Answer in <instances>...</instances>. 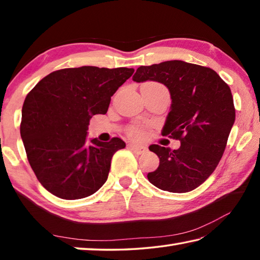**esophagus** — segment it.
<instances>
[{"instance_id":"obj_1","label":"esophagus","mask_w":260,"mask_h":260,"mask_svg":"<svg viewBox=\"0 0 260 260\" xmlns=\"http://www.w3.org/2000/svg\"><path fill=\"white\" fill-rule=\"evenodd\" d=\"M128 147H129L134 152L139 153V155H140V153H143V152L147 151V148H146V147H144V146H139V144L131 143V144H128Z\"/></svg>"}]
</instances>
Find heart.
<instances>
[{
    "label": "heart",
    "instance_id": "1",
    "mask_svg": "<svg viewBox=\"0 0 260 260\" xmlns=\"http://www.w3.org/2000/svg\"><path fill=\"white\" fill-rule=\"evenodd\" d=\"M146 85L164 88L161 85H159V83H156V82H147ZM143 134H144L143 128H142V127H140V126H134V127H132V128L129 129V135L132 136V138H134V139H141L143 136Z\"/></svg>",
    "mask_w": 260,
    "mask_h": 260
}]
</instances>
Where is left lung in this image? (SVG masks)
Returning <instances> with one entry per match:
<instances>
[{"label": "left lung", "instance_id": "1", "mask_svg": "<svg viewBox=\"0 0 260 260\" xmlns=\"http://www.w3.org/2000/svg\"><path fill=\"white\" fill-rule=\"evenodd\" d=\"M133 80L167 87L172 103L161 134L181 142L177 150L158 144L149 147L159 158V166L148 173V180L170 192L197 188L219 164L234 125L230 86L212 69L183 60L140 67Z\"/></svg>", "mask_w": 260, "mask_h": 260}]
</instances>
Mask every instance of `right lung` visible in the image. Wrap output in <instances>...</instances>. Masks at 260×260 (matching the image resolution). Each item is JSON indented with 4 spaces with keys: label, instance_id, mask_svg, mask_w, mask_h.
Wrapping results in <instances>:
<instances>
[{
    "label": "right lung",
    "instance_id": "obj_1",
    "mask_svg": "<svg viewBox=\"0 0 260 260\" xmlns=\"http://www.w3.org/2000/svg\"><path fill=\"white\" fill-rule=\"evenodd\" d=\"M134 69L81 67L51 72L24 101L20 136L29 165L48 191L63 200L93 195L107 181L114 152L126 147L87 140L90 118L105 114L111 96Z\"/></svg>",
    "mask_w": 260,
    "mask_h": 260
}]
</instances>
